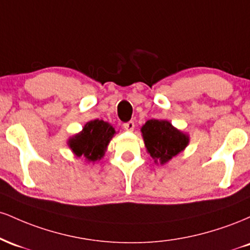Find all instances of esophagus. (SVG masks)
Returning <instances> with one entry per match:
<instances>
[{"mask_svg":"<svg viewBox=\"0 0 250 250\" xmlns=\"http://www.w3.org/2000/svg\"><path fill=\"white\" fill-rule=\"evenodd\" d=\"M123 128H125V130H128V131H133L134 128H135V123L133 121L125 123V125H123Z\"/></svg>","mask_w":250,"mask_h":250,"instance_id":"obj_1","label":"esophagus"}]
</instances>
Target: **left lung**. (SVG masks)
Wrapping results in <instances>:
<instances>
[{
    "label": "left lung",
    "mask_w": 250,
    "mask_h": 250,
    "mask_svg": "<svg viewBox=\"0 0 250 250\" xmlns=\"http://www.w3.org/2000/svg\"><path fill=\"white\" fill-rule=\"evenodd\" d=\"M147 153L155 165H166L189 145V135L175 128L168 120H148L141 127Z\"/></svg>",
    "instance_id": "obj_1"
}]
</instances>
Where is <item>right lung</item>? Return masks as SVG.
Returning a JSON list of instances; mask_svg holds the SVG:
<instances>
[{
    "label": "right lung",
    "mask_w": 250,
    "mask_h": 250,
    "mask_svg": "<svg viewBox=\"0 0 250 250\" xmlns=\"http://www.w3.org/2000/svg\"><path fill=\"white\" fill-rule=\"evenodd\" d=\"M115 134V128L110 123L94 120L85 123L80 133L70 136L67 145L76 157H83L88 163H94L104 156L109 142Z\"/></svg>",
    "instance_id": "add662e5"
}]
</instances>
